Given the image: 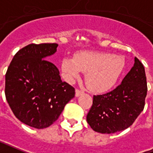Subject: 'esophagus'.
I'll list each match as a JSON object with an SVG mask.
<instances>
[{"mask_svg": "<svg viewBox=\"0 0 153 153\" xmlns=\"http://www.w3.org/2000/svg\"><path fill=\"white\" fill-rule=\"evenodd\" d=\"M82 94H83V91H79V90L78 89L75 91V96H76V97H79V96H80V95H82Z\"/></svg>", "mask_w": 153, "mask_h": 153, "instance_id": "esophagus-1", "label": "esophagus"}]
</instances>
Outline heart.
<instances>
[{
	"instance_id": "1",
	"label": "heart",
	"mask_w": 153,
	"mask_h": 153,
	"mask_svg": "<svg viewBox=\"0 0 153 153\" xmlns=\"http://www.w3.org/2000/svg\"><path fill=\"white\" fill-rule=\"evenodd\" d=\"M125 68L122 56L104 52L85 51L76 53L74 58H64L62 71L69 82L80 78L81 72L86 73L87 87L95 93H103L115 87Z\"/></svg>"
}]
</instances>
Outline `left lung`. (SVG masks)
<instances>
[{"mask_svg": "<svg viewBox=\"0 0 153 153\" xmlns=\"http://www.w3.org/2000/svg\"><path fill=\"white\" fill-rule=\"evenodd\" d=\"M147 90L144 67L135 57L133 66L120 86L104 95H94L87 123L100 133H115L129 128L144 110Z\"/></svg>", "mask_w": 153, "mask_h": 153, "instance_id": "8db88e82", "label": "left lung"}]
</instances>
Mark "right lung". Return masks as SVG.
<instances>
[{"label": "right lung", "instance_id": "obj_1", "mask_svg": "<svg viewBox=\"0 0 153 153\" xmlns=\"http://www.w3.org/2000/svg\"><path fill=\"white\" fill-rule=\"evenodd\" d=\"M58 44H30L14 55L5 74V97L14 115L32 128L42 129L55 122L74 87L62 82L58 69L46 60Z\"/></svg>", "mask_w": 153, "mask_h": 153}]
</instances>
